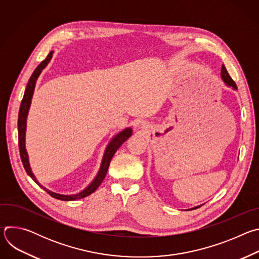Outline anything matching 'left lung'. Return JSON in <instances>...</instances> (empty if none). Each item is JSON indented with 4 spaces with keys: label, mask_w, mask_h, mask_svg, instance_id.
Masks as SVG:
<instances>
[{
    "label": "left lung",
    "mask_w": 259,
    "mask_h": 259,
    "mask_svg": "<svg viewBox=\"0 0 259 259\" xmlns=\"http://www.w3.org/2000/svg\"><path fill=\"white\" fill-rule=\"evenodd\" d=\"M221 78H223V80L225 81V83H226L228 86H230V87H232V88H234V89L237 90V85H236V83L234 82V80L230 77L229 72H228V70H227V68H226L225 65H223V67H221ZM199 207H201V206L195 207V208H193V209H197V208H199Z\"/></svg>",
    "instance_id": "left-lung-1"
}]
</instances>
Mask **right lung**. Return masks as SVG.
<instances>
[{
    "label": "right lung",
    "instance_id": "right-lung-1",
    "mask_svg": "<svg viewBox=\"0 0 259 259\" xmlns=\"http://www.w3.org/2000/svg\"><path fill=\"white\" fill-rule=\"evenodd\" d=\"M52 54L53 51H51L48 56L46 57L45 60H43L36 68L34 69V71L32 72L31 77L28 80L27 86L25 88V92L20 104V108H19V114H18V146H19V153H20V158L23 164V167L26 171V173L32 178V180L39 184L41 188H43L41 184L36 181L34 175L31 172V169L29 167V163H28V157H27V153L25 151V128H26V117H27V113L29 109V105H30V101H31V97H32V93L34 90V86H35V82L36 79L39 78L41 71L46 67V65L49 63L50 59L52 58ZM132 134V130L131 128H127L125 130H123L122 132H120L119 134H117L112 141H110L106 147L102 162H101V166L100 169L96 175V177L94 178V180L89 184V186L82 191L81 193L77 194V195H60V194H56L53 193L45 188H43L51 197L57 199V200H61V201H73V200H78V199H83L89 195H91L92 193H94L98 187L101 184V182L103 181L107 170H108V166L110 161H112V158L114 157L115 153L118 151L119 147L131 136Z\"/></svg>",
    "mask_w": 259,
    "mask_h": 259
}]
</instances>
